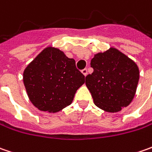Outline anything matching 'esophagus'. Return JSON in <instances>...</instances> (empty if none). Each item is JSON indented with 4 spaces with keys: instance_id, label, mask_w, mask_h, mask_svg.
<instances>
[{
    "instance_id": "1",
    "label": "esophagus",
    "mask_w": 152,
    "mask_h": 152,
    "mask_svg": "<svg viewBox=\"0 0 152 152\" xmlns=\"http://www.w3.org/2000/svg\"><path fill=\"white\" fill-rule=\"evenodd\" d=\"M81 72H82V73H83V74H84L85 76H86V75L88 74V71H87V69H86V68H84V69H83V70H82Z\"/></svg>"
}]
</instances>
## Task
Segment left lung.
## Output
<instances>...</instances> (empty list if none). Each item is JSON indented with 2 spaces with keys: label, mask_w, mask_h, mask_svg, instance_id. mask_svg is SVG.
<instances>
[{
  "label": "left lung",
  "mask_w": 152,
  "mask_h": 152,
  "mask_svg": "<svg viewBox=\"0 0 152 152\" xmlns=\"http://www.w3.org/2000/svg\"><path fill=\"white\" fill-rule=\"evenodd\" d=\"M94 72L85 77V85L95 105L108 113H118L134 99L140 72L137 64L111 47L91 59Z\"/></svg>",
  "instance_id": "obj_1"
}]
</instances>
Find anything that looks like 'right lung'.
<instances>
[{"mask_svg":"<svg viewBox=\"0 0 152 152\" xmlns=\"http://www.w3.org/2000/svg\"><path fill=\"white\" fill-rule=\"evenodd\" d=\"M85 83L73 58L46 47L24 69L23 84L33 105L40 111L56 113L69 106Z\"/></svg>","mask_w":152,"mask_h":152,"instance_id":"right-lung-1","label":"right lung"}]
</instances>
